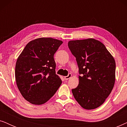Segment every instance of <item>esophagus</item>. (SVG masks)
Segmentation results:
<instances>
[{"instance_id": "1", "label": "esophagus", "mask_w": 127, "mask_h": 127, "mask_svg": "<svg viewBox=\"0 0 127 127\" xmlns=\"http://www.w3.org/2000/svg\"><path fill=\"white\" fill-rule=\"evenodd\" d=\"M72 74L69 73L67 76H65V77H64V79H65V80H68V79H70V78H71V77H72Z\"/></svg>"}]
</instances>
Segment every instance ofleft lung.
<instances>
[{"label":"left lung","mask_w":127,"mask_h":127,"mask_svg":"<svg viewBox=\"0 0 127 127\" xmlns=\"http://www.w3.org/2000/svg\"><path fill=\"white\" fill-rule=\"evenodd\" d=\"M68 47L79 68V85L72 94L87 110L102 105L112 92L116 80L115 60L103 43L93 38L70 40Z\"/></svg>","instance_id":"1"}]
</instances>
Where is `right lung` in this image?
Returning a JSON list of instances; mask_svg holds the SVG:
<instances>
[{"label":"right lung","instance_id":"obj_1","mask_svg":"<svg viewBox=\"0 0 127 127\" xmlns=\"http://www.w3.org/2000/svg\"><path fill=\"white\" fill-rule=\"evenodd\" d=\"M63 41L40 37L29 41L17 58L15 77L17 87L25 100L40 105L48 101L62 81L55 73L54 55Z\"/></svg>","mask_w":127,"mask_h":127}]
</instances>
